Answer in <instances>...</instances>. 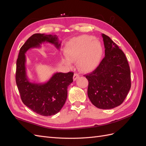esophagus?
I'll use <instances>...</instances> for the list:
<instances>
[{"mask_svg": "<svg viewBox=\"0 0 146 146\" xmlns=\"http://www.w3.org/2000/svg\"><path fill=\"white\" fill-rule=\"evenodd\" d=\"M79 77H80V76H79L78 74H74V77H73V80H74V81L77 80V79L79 78Z\"/></svg>", "mask_w": 146, "mask_h": 146, "instance_id": "obj_1", "label": "esophagus"}]
</instances>
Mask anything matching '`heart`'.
Returning <instances> with one entry per match:
<instances>
[{
	"label": "heart",
	"instance_id": "b5f03b06",
	"mask_svg": "<svg viewBox=\"0 0 146 146\" xmlns=\"http://www.w3.org/2000/svg\"><path fill=\"white\" fill-rule=\"evenodd\" d=\"M66 58L64 63L71 66L72 61H77L78 68L83 71H90L98 67L103 54V48L98 40L90 35H81L66 43L64 47Z\"/></svg>",
	"mask_w": 146,
	"mask_h": 146
}]
</instances>
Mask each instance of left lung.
I'll return each mask as SVG.
<instances>
[{"label":"left lung","mask_w":146,"mask_h":146,"mask_svg":"<svg viewBox=\"0 0 146 146\" xmlns=\"http://www.w3.org/2000/svg\"><path fill=\"white\" fill-rule=\"evenodd\" d=\"M102 36L105 57L93 72L85 76L91 103L100 109H111L120 105L130 91V70L124 53L109 36Z\"/></svg>","instance_id":"8db88e82"}]
</instances>
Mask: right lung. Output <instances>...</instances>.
Instances as JSON below:
<instances>
[{"mask_svg": "<svg viewBox=\"0 0 146 146\" xmlns=\"http://www.w3.org/2000/svg\"><path fill=\"white\" fill-rule=\"evenodd\" d=\"M48 42L59 49L61 42L56 35L35 33L20 48L16 61V82L21 98L25 105L44 116L58 113L64 105L68 96V87L73 82L74 73L56 72L46 83L30 82L26 70L25 53L32 48H39Z\"/></svg>", "mask_w": 146, "mask_h": 146, "instance_id": "add662e5", "label": "right lung"}]
</instances>
